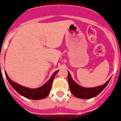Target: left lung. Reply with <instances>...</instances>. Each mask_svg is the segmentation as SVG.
I'll return each instance as SVG.
<instances>
[{"instance_id": "left-lung-1", "label": "left lung", "mask_w": 121, "mask_h": 121, "mask_svg": "<svg viewBox=\"0 0 121 121\" xmlns=\"http://www.w3.org/2000/svg\"><path fill=\"white\" fill-rule=\"evenodd\" d=\"M68 83H69V88H70L71 93L75 97L79 98V99H91V98L97 96L105 88L106 86H107L108 82H110L111 78L108 79V81L102 86H99L97 87H94V88H84V87L80 86L73 80L69 71H68Z\"/></svg>"}]
</instances>
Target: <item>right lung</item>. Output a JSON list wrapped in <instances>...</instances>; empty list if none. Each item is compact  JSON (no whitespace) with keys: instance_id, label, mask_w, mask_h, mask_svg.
<instances>
[{"instance_id":"obj_1","label":"right lung","mask_w":121,"mask_h":121,"mask_svg":"<svg viewBox=\"0 0 121 121\" xmlns=\"http://www.w3.org/2000/svg\"><path fill=\"white\" fill-rule=\"evenodd\" d=\"M58 71L59 70L55 71L52 77H50V79L44 85H42V86H40L38 88H29L25 86H21L20 84L15 82L14 81H11V79H9L8 75H7L6 71H5V75H6V79L8 81L10 85L12 86V88L16 91H17L20 95L29 99L40 100V99H43L44 98L47 97L48 95L50 94L52 82L53 81L55 75L58 73Z\"/></svg>"}]
</instances>
